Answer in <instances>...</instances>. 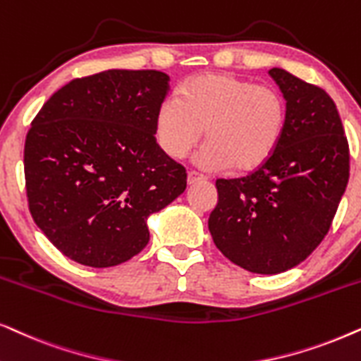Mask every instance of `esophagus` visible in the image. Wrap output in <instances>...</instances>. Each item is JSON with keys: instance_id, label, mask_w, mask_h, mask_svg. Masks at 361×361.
<instances>
[{"instance_id": "1", "label": "esophagus", "mask_w": 361, "mask_h": 361, "mask_svg": "<svg viewBox=\"0 0 361 361\" xmlns=\"http://www.w3.org/2000/svg\"><path fill=\"white\" fill-rule=\"evenodd\" d=\"M205 179L200 174H197V172H189V174H187V184L189 185H195V184H199V182H204Z\"/></svg>"}]
</instances>
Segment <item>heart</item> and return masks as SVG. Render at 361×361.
<instances>
[{"label": "heart", "instance_id": "heart-1", "mask_svg": "<svg viewBox=\"0 0 361 361\" xmlns=\"http://www.w3.org/2000/svg\"><path fill=\"white\" fill-rule=\"evenodd\" d=\"M287 126V102L277 89L228 73L190 78L179 96L166 97L156 114L159 146L172 159H184L204 135L199 154L204 169L232 167L249 174L272 159Z\"/></svg>", "mask_w": 361, "mask_h": 361}]
</instances>
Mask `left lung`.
<instances>
[{"instance_id": "1", "label": "left lung", "mask_w": 361, "mask_h": 361, "mask_svg": "<svg viewBox=\"0 0 361 361\" xmlns=\"http://www.w3.org/2000/svg\"><path fill=\"white\" fill-rule=\"evenodd\" d=\"M287 102V126L264 167L215 182L209 217L217 249L252 274L287 272L320 245L348 184L350 151L324 89L280 68L269 71Z\"/></svg>"}]
</instances>
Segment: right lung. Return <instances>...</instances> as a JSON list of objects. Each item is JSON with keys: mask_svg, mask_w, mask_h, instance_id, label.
I'll return each instance as SVG.
<instances>
[{"mask_svg": "<svg viewBox=\"0 0 361 361\" xmlns=\"http://www.w3.org/2000/svg\"><path fill=\"white\" fill-rule=\"evenodd\" d=\"M166 73L107 69L74 79L37 112L25 142L30 212L78 264L104 269L149 242V215L176 200L185 169L156 142Z\"/></svg>", "mask_w": 361, "mask_h": 361, "instance_id": "add662e5", "label": "right lung"}]
</instances>
